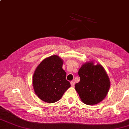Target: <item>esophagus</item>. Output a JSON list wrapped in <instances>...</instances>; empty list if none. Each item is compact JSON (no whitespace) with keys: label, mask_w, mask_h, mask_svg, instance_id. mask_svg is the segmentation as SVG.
Here are the masks:
<instances>
[{"label":"esophagus","mask_w":129,"mask_h":129,"mask_svg":"<svg viewBox=\"0 0 129 129\" xmlns=\"http://www.w3.org/2000/svg\"><path fill=\"white\" fill-rule=\"evenodd\" d=\"M71 86H72V87H74V85H75V82H74V81H71Z\"/></svg>","instance_id":"1"}]
</instances>
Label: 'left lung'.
Here are the masks:
<instances>
[{"label":"left lung","instance_id":"8db88e82","mask_svg":"<svg viewBox=\"0 0 129 129\" xmlns=\"http://www.w3.org/2000/svg\"><path fill=\"white\" fill-rule=\"evenodd\" d=\"M79 82L75 89L84 103L91 105L101 102L106 96L110 87V80L102 65L93 61L83 64L79 69Z\"/></svg>","mask_w":129,"mask_h":129}]
</instances>
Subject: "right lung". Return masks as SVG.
Masks as SVG:
<instances>
[{"instance_id":"1","label":"right lung","mask_w":129,"mask_h":129,"mask_svg":"<svg viewBox=\"0 0 129 129\" xmlns=\"http://www.w3.org/2000/svg\"><path fill=\"white\" fill-rule=\"evenodd\" d=\"M63 61L57 55L46 58L39 64L33 77L34 92L39 99L48 103L59 100L71 84L62 69Z\"/></svg>"}]
</instances>
